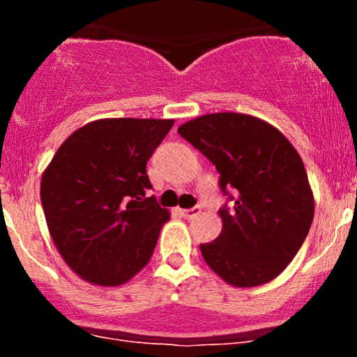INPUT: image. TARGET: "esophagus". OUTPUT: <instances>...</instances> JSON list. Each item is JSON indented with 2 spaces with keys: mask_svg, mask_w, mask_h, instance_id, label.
I'll return each instance as SVG.
<instances>
[{
  "mask_svg": "<svg viewBox=\"0 0 357 357\" xmlns=\"http://www.w3.org/2000/svg\"><path fill=\"white\" fill-rule=\"evenodd\" d=\"M199 213H202V206H199V204H196V206L190 208V210H181V215H183L186 220L196 218V216H198Z\"/></svg>",
  "mask_w": 357,
  "mask_h": 357,
  "instance_id": "34e87169",
  "label": "esophagus"
}]
</instances>
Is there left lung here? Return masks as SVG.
<instances>
[{
	"mask_svg": "<svg viewBox=\"0 0 357 357\" xmlns=\"http://www.w3.org/2000/svg\"><path fill=\"white\" fill-rule=\"evenodd\" d=\"M178 132L216 167L227 198L223 230L199 245L204 261L230 285L267 284L297 255L314 220L301 155L275 127L247 114H208Z\"/></svg>",
	"mask_w": 357,
	"mask_h": 357,
	"instance_id": "1",
	"label": "left lung"
}]
</instances>
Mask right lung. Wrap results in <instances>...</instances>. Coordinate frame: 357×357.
Wrapping results in <instances>:
<instances>
[{
  "mask_svg": "<svg viewBox=\"0 0 357 357\" xmlns=\"http://www.w3.org/2000/svg\"><path fill=\"white\" fill-rule=\"evenodd\" d=\"M165 119H102L80 127L43 173L42 206L60 255L97 285L146 267L169 213L149 196L146 165L173 127Z\"/></svg>",
  "mask_w": 357,
  "mask_h": 357,
  "instance_id": "obj_1",
  "label": "right lung"
}]
</instances>
